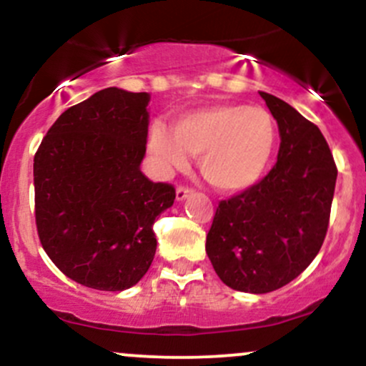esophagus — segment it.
<instances>
[{
  "label": "esophagus",
  "instance_id": "esophagus-1",
  "mask_svg": "<svg viewBox=\"0 0 366 366\" xmlns=\"http://www.w3.org/2000/svg\"><path fill=\"white\" fill-rule=\"evenodd\" d=\"M192 194V189L187 187V186H177V191H175V196H177L179 201L186 199L187 196Z\"/></svg>",
  "mask_w": 366,
  "mask_h": 366
}]
</instances>
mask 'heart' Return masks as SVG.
Wrapping results in <instances>:
<instances>
[{
    "label": "heart",
    "mask_w": 366,
    "mask_h": 366,
    "mask_svg": "<svg viewBox=\"0 0 366 366\" xmlns=\"http://www.w3.org/2000/svg\"><path fill=\"white\" fill-rule=\"evenodd\" d=\"M277 142L274 117L262 107L213 104L186 113L151 130L149 148L163 169H184L187 155L197 157L204 180L218 191L237 192L258 182Z\"/></svg>",
    "instance_id": "heart-1"
}]
</instances>
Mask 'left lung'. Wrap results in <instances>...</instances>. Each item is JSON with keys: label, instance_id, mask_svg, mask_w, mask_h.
I'll use <instances>...</instances> for the list:
<instances>
[{"label": "left lung", "instance_id": "obj_1", "mask_svg": "<svg viewBox=\"0 0 366 366\" xmlns=\"http://www.w3.org/2000/svg\"><path fill=\"white\" fill-rule=\"evenodd\" d=\"M279 124L274 169L218 203L207 253L229 287L264 294L282 287L318 254L330 220L337 167L320 129L291 104L259 92Z\"/></svg>", "mask_w": 366, "mask_h": 366}]
</instances>
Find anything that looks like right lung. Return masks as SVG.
I'll return each instance as SVG.
<instances>
[{"instance_id": "obj_1", "label": "right lung", "mask_w": 366, "mask_h": 366, "mask_svg": "<svg viewBox=\"0 0 366 366\" xmlns=\"http://www.w3.org/2000/svg\"><path fill=\"white\" fill-rule=\"evenodd\" d=\"M148 102V92L98 91L63 112L36 151L37 236L63 274L86 287L139 282L157 251L154 220L174 204V186L139 169Z\"/></svg>"}]
</instances>
